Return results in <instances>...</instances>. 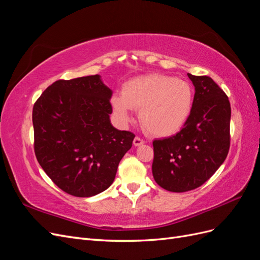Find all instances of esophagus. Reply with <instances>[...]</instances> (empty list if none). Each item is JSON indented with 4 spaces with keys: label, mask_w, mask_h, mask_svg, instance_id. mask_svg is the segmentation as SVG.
I'll use <instances>...</instances> for the list:
<instances>
[{
    "label": "esophagus",
    "mask_w": 260,
    "mask_h": 260,
    "mask_svg": "<svg viewBox=\"0 0 260 260\" xmlns=\"http://www.w3.org/2000/svg\"><path fill=\"white\" fill-rule=\"evenodd\" d=\"M144 143H145L144 140H142L139 137H136L135 140H133V145H135V146H141V145H143Z\"/></svg>",
    "instance_id": "obj_1"
}]
</instances>
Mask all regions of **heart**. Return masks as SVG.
Returning <instances> with one entry per match:
<instances>
[{"instance_id": "b5f03b06", "label": "heart", "mask_w": 260, "mask_h": 260, "mask_svg": "<svg viewBox=\"0 0 260 260\" xmlns=\"http://www.w3.org/2000/svg\"><path fill=\"white\" fill-rule=\"evenodd\" d=\"M112 107L121 121H128L132 109H140L144 129L157 137L178 132L190 117L194 94L190 83L174 77L149 74L123 83L120 94L112 98Z\"/></svg>"}]
</instances>
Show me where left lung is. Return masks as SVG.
<instances>
[{
	"mask_svg": "<svg viewBox=\"0 0 260 260\" xmlns=\"http://www.w3.org/2000/svg\"><path fill=\"white\" fill-rule=\"evenodd\" d=\"M187 76L195 88L190 117L177 135L153 142L156 183L177 193L205 183L223 164L230 147L229 99L210 77Z\"/></svg>",
	"mask_w": 260,
	"mask_h": 260,
	"instance_id": "8db88e82",
	"label": "left lung"
}]
</instances>
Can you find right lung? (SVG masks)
<instances>
[{
    "label": "right lung",
    "instance_id": "add662e5",
    "mask_svg": "<svg viewBox=\"0 0 260 260\" xmlns=\"http://www.w3.org/2000/svg\"><path fill=\"white\" fill-rule=\"evenodd\" d=\"M112 90L100 75L57 80L32 111L35 153L60 190L90 198L112 185L135 135L113 127Z\"/></svg>",
    "mask_w": 260,
    "mask_h": 260
}]
</instances>
